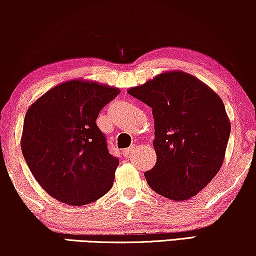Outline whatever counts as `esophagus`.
Listing matches in <instances>:
<instances>
[{"mask_svg":"<svg viewBox=\"0 0 256 256\" xmlns=\"http://www.w3.org/2000/svg\"><path fill=\"white\" fill-rule=\"evenodd\" d=\"M132 149H134L132 146H130V148H127V149H124V150H122V154H124V157H128L132 154Z\"/></svg>","mask_w":256,"mask_h":256,"instance_id":"34e87169","label":"esophagus"}]
</instances>
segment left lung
<instances>
[{
    "label": "left lung",
    "mask_w": 256,
    "mask_h": 256,
    "mask_svg": "<svg viewBox=\"0 0 256 256\" xmlns=\"http://www.w3.org/2000/svg\"><path fill=\"white\" fill-rule=\"evenodd\" d=\"M128 93L152 108L157 160L146 183L174 202L199 194L225 158L230 121L214 90L183 71H166Z\"/></svg>",
    "instance_id": "obj_1"
}]
</instances>
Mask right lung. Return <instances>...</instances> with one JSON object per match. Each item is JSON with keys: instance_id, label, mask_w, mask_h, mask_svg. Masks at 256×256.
Returning <instances> with one entry per match:
<instances>
[{"instance_id": "obj_1", "label": "right lung", "mask_w": 256, "mask_h": 256, "mask_svg": "<svg viewBox=\"0 0 256 256\" xmlns=\"http://www.w3.org/2000/svg\"><path fill=\"white\" fill-rule=\"evenodd\" d=\"M120 88L86 79L52 87L28 108L20 148L31 174L51 197L82 206L113 186L118 160L96 126Z\"/></svg>"}]
</instances>
